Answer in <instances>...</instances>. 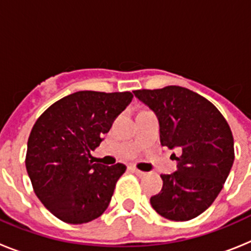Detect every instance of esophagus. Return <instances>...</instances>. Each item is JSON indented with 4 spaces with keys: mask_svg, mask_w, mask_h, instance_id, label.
<instances>
[{
    "mask_svg": "<svg viewBox=\"0 0 251 251\" xmlns=\"http://www.w3.org/2000/svg\"><path fill=\"white\" fill-rule=\"evenodd\" d=\"M130 170H132L133 172H134V174L137 175V176H139V177H143V176H146V172H143V171L138 170V168H137V167H134V166H132V167H130Z\"/></svg>",
    "mask_w": 251,
    "mask_h": 251,
    "instance_id": "1",
    "label": "esophagus"
}]
</instances>
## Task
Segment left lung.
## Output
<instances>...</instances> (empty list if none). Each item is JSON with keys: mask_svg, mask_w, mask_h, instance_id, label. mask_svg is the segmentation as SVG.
Wrapping results in <instances>:
<instances>
[{"mask_svg": "<svg viewBox=\"0 0 251 251\" xmlns=\"http://www.w3.org/2000/svg\"><path fill=\"white\" fill-rule=\"evenodd\" d=\"M156 113L161 145L177 148V171L161 175L163 186L151 197L157 214L172 221H188L211 206L223 190L235 158L234 138L220 110L183 86L134 90Z\"/></svg>", "mask_w": 251, "mask_h": 251, "instance_id": "obj_1", "label": "left lung"}]
</instances>
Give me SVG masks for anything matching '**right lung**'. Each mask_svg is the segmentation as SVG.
Here are the masks:
<instances>
[{"label": "right lung", "mask_w": 251, "mask_h": 251, "mask_svg": "<svg viewBox=\"0 0 251 251\" xmlns=\"http://www.w3.org/2000/svg\"><path fill=\"white\" fill-rule=\"evenodd\" d=\"M132 99L130 92L81 90L55 101L35 122L26 170L40 201L64 223H89L109 205L127 167L93 163L90 151Z\"/></svg>", "instance_id": "1"}]
</instances>
